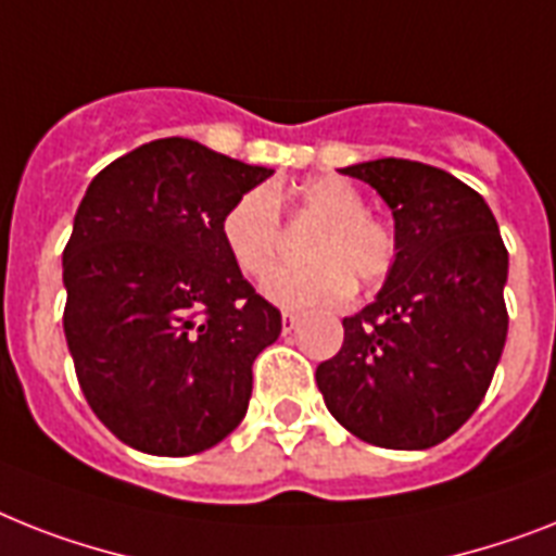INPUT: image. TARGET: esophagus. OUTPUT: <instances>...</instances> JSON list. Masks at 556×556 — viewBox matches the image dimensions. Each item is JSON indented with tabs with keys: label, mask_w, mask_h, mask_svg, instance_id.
Returning <instances> with one entry per match:
<instances>
[{
	"label": "esophagus",
	"mask_w": 556,
	"mask_h": 556,
	"mask_svg": "<svg viewBox=\"0 0 556 556\" xmlns=\"http://www.w3.org/2000/svg\"><path fill=\"white\" fill-rule=\"evenodd\" d=\"M296 323H300V314H296V311H282V331L291 333L293 328H296Z\"/></svg>",
	"instance_id": "obj_1"
}]
</instances>
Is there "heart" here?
Wrapping results in <instances>:
<instances>
[{
	"mask_svg": "<svg viewBox=\"0 0 556 556\" xmlns=\"http://www.w3.org/2000/svg\"><path fill=\"white\" fill-rule=\"evenodd\" d=\"M293 216L317 219L305 239L311 263L277 268L265 279V296L286 308H308L342 300L354 286H377L394 268L396 237L391 225L365 211L363 193L340 176H317L293 191H248L223 216L225 251L245 277H265L282 245L279 205Z\"/></svg>",
	"mask_w": 556,
	"mask_h": 556,
	"instance_id": "1",
	"label": "heart"
}]
</instances>
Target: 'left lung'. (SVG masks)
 Returning <instances> with one entry per match:
<instances>
[{
  "instance_id": "left-lung-1",
  "label": "left lung",
  "mask_w": 556,
  "mask_h": 556,
  "mask_svg": "<svg viewBox=\"0 0 556 556\" xmlns=\"http://www.w3.org/2000/svg\"><path fill=\"white\" fill-rule=\"evenodd\" d=\"M394 214L396 260L371 305L342 319L317 386L342 428L394 451L448 440L489 391L508 333V251L480 193L434 165L342 168Z\"/></svg>"
}]
</instances>
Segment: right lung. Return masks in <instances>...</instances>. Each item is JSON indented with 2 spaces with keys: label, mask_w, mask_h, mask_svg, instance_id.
<instances>
[{
  "label": "right lung",
  "mask_w": 556,
  "mask_h": 556,
  "mask_svg": "<svg viewBox=\"0 0 556 556\" xmlns=\"http://www.w3.org/2000/svg\"><path fill=\"white\" fill-rule=\"evenodd\" d=\"M274 170L182 137L93 176L62 254L67 351L102 426L156 457L231 434L282 317L225 251V211Z\"/></svg>",
  "instance_id": "right-lung-1"
}]
</instances>
